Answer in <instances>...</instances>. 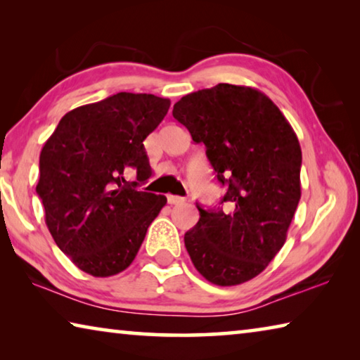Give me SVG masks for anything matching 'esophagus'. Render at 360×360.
Instances as JSON below:
<instances>
[{
  "label": "esophagus",
  "instance_id": "34e87169",
  "mask_svg": "<svg viewBox=\"0 0 360 360\" xmlns=\"http://www.w3.org/2000/svg\"><path fill=\"white\" fill-rule=\"evenodd\" d=\"M186 200L182 197H176V195H168V203L169 205H182Z\"/></svg>",
  "mask_w": 360,
  "mask_h": 360
}]
</instances>
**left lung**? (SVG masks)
<instances>
[{
  "label": "left lung",
  "mask_w": 360,
  "mask_h": 360,
  "mask_svg": "<svg viewBox=\"0 0 360 360\" xmlns=\"http://www.w3.org/2000/svg\"><path fill=\"white\" fill-rule=\"evenodd\" d=\"M186 127L229 188L227 210H203L184 235L192 264L216 285H236L265 270L288 238L300 202L302 149L279 108L260 90L217 84L176 103Z\"/></svg>",
  "instance_id": "obj_1"
}]
</instances>
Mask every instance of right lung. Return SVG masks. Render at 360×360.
<instances>
[{"mask_svg": "<svg viewBox=\"0 0 360 360\" xmlns=\"http://www.w3.org/2000/svg\"><path fill=\"white\" fill-rule=\"evenodd\" d=\"M168 109V98L115 94L66 112L42 148L36 192L46 225L79 270L108 278L129 268L167 205L165 195L136 191L124 172L148 179L143 141Z\"/></svg>", "mask_w": 360, "mask_h": 360, "instance_id": "add662e5", "label": "right lung"}]
</instances>
